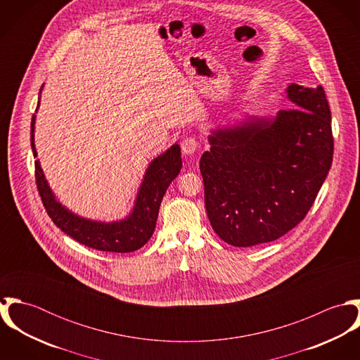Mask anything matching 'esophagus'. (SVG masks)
Here are the masks:
<instances>
[{"mask_svg": "<svg viewBox=\"0 0 360 360\" xmlns=\"http://www.w3.org/2000/svg\"><path fill=\"white\" fill-rule=\"evenodd\" d=\"M198 150V141L194 137H187L181 141L183 154L193 155Z\"/></svg>", "mask_w": 360, "mask_h": 360, "instance_id": "1", "label": "esophagus"}]
</instances>
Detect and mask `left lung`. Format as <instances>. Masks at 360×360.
I'll return each mask as SVG.
<instances>
[{
	"instance_id": "8db88e82",
	"label": "left lung",
	"mask_w": 360,
	"mask_h": 360,
	"mask_svg": "<svg viewBox=\"0 0 360 360\" xmlns=\"http://www.w3.org/2000/svg\"><path fill=\"white\" fill-rule=\"evenodd\" d=\"M294 108L210 130L200 169L214 233L234 247L270 243L313 205L333 162L331 112L321 86L291 83Z\"/></svg>"
}]
</instances>
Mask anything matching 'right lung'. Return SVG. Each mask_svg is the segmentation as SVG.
<instances>
[{
	"label": "right lung",
	"instance_id": "1",
	"mask_svg": "<svg viewBox=\"0 0 360 360\" xmlns=\"http://www.w3.org/2000/svg\"><path fill=\"white\" fill-rule=\"evenodd\" d=\"M44 86H41L43 90ZM40 90V94H41ZM40 98L37 109L40 106ZM36 115L32 117L30 141L34 158L37 151L34 146ZM36 183L39 194L52 221L69 237L77 243L105 252H133L140 250L153 236L159 206L170 183L179 176L183 166L180 146L174 143L163 154L158 155L148 165L140 188L137 191L131 212L115 221H101L82 217L69 210L58 201L44 176L40 160L36 159Z\"/></svg>",
	"mask_w": 360,
	"mask_h": 360
}]
</instances>
